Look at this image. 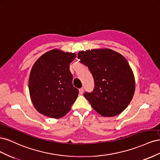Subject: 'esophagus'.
I'll return each instance as SVG.
<instances>
[{"mask_svg":"<svg viewBox=\"0 0 160 160\" xmlns=\"http://www.w3.org/2000/svg\"><path fill=\"white\" fill-rule=\"evenodd\" d=\"M79 93L81 94V95H82L83 93V91H84V89H83V88H81V89H79Z\"/></svg>","mask_w":160,"mask_h":160,"instance_id":"34e87169","label":"esophagus"}]
</instances>
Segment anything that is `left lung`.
Returning a JSON list of instances; mask_svg holds the SVG:
<instances>
[{
	"instance_id": "obj_1",
	"label": "left lung",
	"mask_w": 160,
	"mask_h": 160,
	"mask_svg": "<svg viewBox=\"0 0 160 160\" xmlns=\"http://www.w3.org/2000/svg\"><path fill=\"white\" fill-rule=\"evenodd\" d=\"M78 59L93 77V91L84 94L93 109L103 117H113L126 109L135 89L133 72L127 59L109 49L79 51Z\"/></svg>"
}]
</instances>
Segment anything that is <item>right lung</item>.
Masks as SVG:
<instances>
[{"label":"right lung","mask_w":160,"mask_h":160,"mask_svg":"<svg viewBox=\"0 0 160 160\" xmlns=\"http://www.w3.org/2000/svg\"><path fill=\"white\" fill-rule=\"evenodd\" d=\"M75 53L52 49L34 63L28 80V89L34 107L51 118L63 117L71 109L79 94L72 85L69 65Z\"/></svg>","instance_id":"obj_1"}]
</instances>
